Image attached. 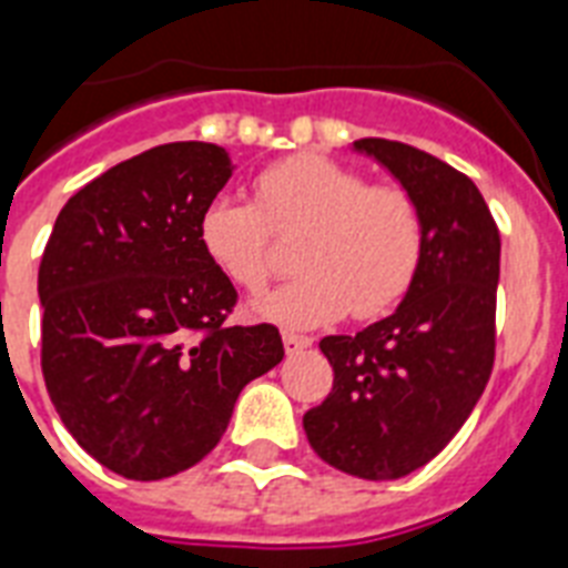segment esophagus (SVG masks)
Instances as JSON below:
<instances>
[{"label":"esophagus","mask_w":568,"mask_h":568,"mask_svg":"<svg viewBox=\"0 0 568 568\" xmlns=\"http://www.w3.org/2000/svg\"><path fill=\"white\" fill-rule=\"evenodd\" d=\"M283 347H285V354L294 356V354H301V351H306V347H312V338L294 336V333H283Z\"/></svg>","instance_id":"1"}]
</instances>
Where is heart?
<instances>
[{"label":"heart","mask_w":568,"mask_h":568,"mask_svg":"<svg viewBox=\"0 0 568 568\" xmlns=\"http://www.w3.org/2000/svg\"><path fill=\"white\" fill-rule=\"evenodd\" d=\"M258 205L221 194L200 214V247L230 283L256 292L274 271L271 230H301V274L250 303L253 318L318 327L354 310H392L418 271L424 223L404 189L368 185L363 173L318 153L292 155L256 180Z\"/></svg>","instance_id":"b5f03b06"}]
</instances>
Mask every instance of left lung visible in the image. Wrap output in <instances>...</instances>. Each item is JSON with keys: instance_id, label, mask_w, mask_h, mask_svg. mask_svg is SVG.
Segmentation results:
<instances>
[{"instance_id": "obj_1", "label": "left lung", "mask_w": 568, "mask_h": 568, "mask_svg": "<svg viewBox=\"0 0 568 568\" xmlns=\"http://www.w3.org/2000/svg\"><path fill=\"white\" fill-rule=\"evenodd\" d=\"M418 205L424 244L404 301L356 336L321 338L333 392L303 415L312 450L345 475L397 480L439 454L493 374L501 235L477 185L436 155L363 138Z\"/></svg>"}]
</instances>
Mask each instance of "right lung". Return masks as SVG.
Segmentation results:
<instances>
[{
    "label": "right lung",
    "mask_w": 568,
    "mask_h": 568,
    "mask_svg": "<svg viewBox=\"0 0 568 568\" xmlns=\"http://www.w3.org/2000/svg\"><path fill=\"white\" fill-rule=\"evenodd\" d=\"M232 171L217 144L153 146L75 191L40 258L47 392L73 439L129 480L196 466L241 388L283 363L276 327L223 324L235 288L200 247V214Z\"/></svg>",
    "instance_id": "right-lung-1"
}]
</instances>
